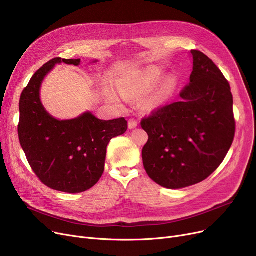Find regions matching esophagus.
I'll use <instances>...</instances> for the list:
<instances>
[{
    "mask_svg": "<svg viewBox=\"0 0 256 256\" xmlns=\"http://www.w3.org/2000/svg\"><path fill=\"white\" fill-rule=\"evenodd\" d=\"M138 126V124H137V121L134 119V118H130V120H128V128H135L136 126Z\"/></svg>",
    "mask_w": 256,
    "mask_h": 256,
    "instance_id": "1",
    "label": "esophagus"
}]
</instances>
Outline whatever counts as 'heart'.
<instances>
[{
  "instance_id": "1",
  "label": "heart",
  "mask_w": 256,
  "mask_h": 256,
  "mask_svg": "<svg viewBox=\"0 0 256 256\" xmlns=\"http://www.w3.org/2000/svg\"><path fill=\"white\" fill-rule=\"evenodd\" d=\"M158 72L156 68H150L147 70L146 72H144L140 78H138V80L136 82L135 85L132 86V89H126V88H121L120 89V93L121 96L126 98L128 96L130 93H142V92H145L150 89L152 83L154 80V78L158 76ZM109 98L114 100V102H117V98H115V96H113V94H109Z\"/></svg>"
}]
</instances>
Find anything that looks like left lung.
<instances>
[{
	"instance_id": "1",
	"label": "left lung",
	"mask_w": 256,
	"mask_h": 256,
	"mask_svg": "<svg viewBox=\"0 0 256 256\" xmlns=\"http://www.w3.org/2000/svg\"><path fill=\"white\" fill-rule=\"evenodd\" d=\"M191 54L193 72L180 93L182 100L141 120L148 135L142 150L144 169L168 189L208 178L223 162L236 134L230 83L204 52Z\"/></svg>"
}]
</instances>
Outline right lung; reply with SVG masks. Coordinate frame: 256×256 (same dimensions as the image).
Masks as SVG:
<instances>
[{
    "label": "right lung",
    "instance_id": "right-lung-1",
    "mask_svg": "<svg viewBox=\"0 0 256 256\" xmlns=\"http://www.w3.org/2000/svg\"><path fill=\"white\" fill-rule=\"evenodd\" d=\"M61 62L76 66L80 60L54 58L34 74L20 96L18 132L39 180L52 190L74 194L100 180L106 146L126 132L128 121L124 117L100 120L90 112L70 120L52 117L40 102L39 89L46 74Z\"/></svg>",
    "mask_w": 256,
    "mask_h": 256
}]
</instances>
